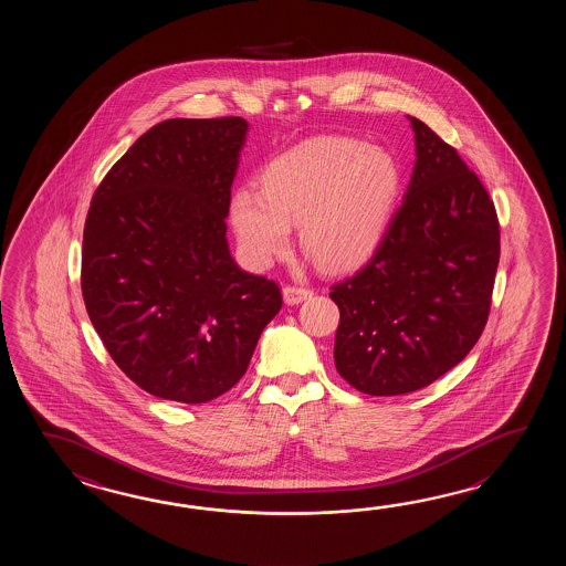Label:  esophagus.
Masks as SVG:
<instances>
[{
	"label": "esophagus",
	"instance_id": "34e87169",
	"mask_svg": "<svg viewBox=\"0 0 566 566\" xmlns=\"http://www.w3.org/2000/svg\"><path fill=\"white\" fill-rule=\"evenodd\" d=\"M312 297V289L297 287V285H287L283 289V300L287 305H297L301 301Z\"/></svg>",
	"mask_w": 566,
	"mask_h": 566
}]
</instances>
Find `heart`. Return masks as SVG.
Segmentation results:
<instances>
[{
    "label": "heart",
    "mask_w": 566,
    "mask_h": 566,
    "mask_svg": "<svg viewBox=\"0 0 566 566\" xmlns=\"http://www.w3.org/2000/svg\"><path fill=\"white\" fill-rule=\"evenodd\" d=\"M397 192V164L385 151L346 137H315L275 157L263 188L237 190L230 220L251 265L285 253L291 227L300 224L305 253L327 269H346L376 247Z\"/></svg>",
    "instance_id": "heart-1"
}]
</instances>
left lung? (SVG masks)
<instances>
[{"mask_svg": "<svg viewBox=\"0 0 566 566\" xmlns=\"http://www.w3.org/2000/svg\"><path fill=\"white\" fill-rule=\"evenodd\" d=\"M417 161L373 259L332 285L339 376L373 397L421 390L480 339L500 263L490 193L455 147L409 117Z\"/></svg>", "mask_w": 566, "mask_h": 566, "instance_id": "left-lung-1", "label": "left lung"}]
</instances>
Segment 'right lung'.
Instances as JSON below:
<instances>
[{"label":"right lung","instance_id":"obj_1","mask_svg":"<svg viewBox=\"0 0 566 566\" xmlns=\"http://www.w3.org/2000/svg\"><path fill=\"white\" fill-rule=\"evenodd\" d=\"M249 123L168 119L98 184L83 232L86 313L111 358L154 397L200 405L247 373L283 297L230 256V188Z\"/></svg>","mask_w":566,"mask_h":566}]
</instances>
